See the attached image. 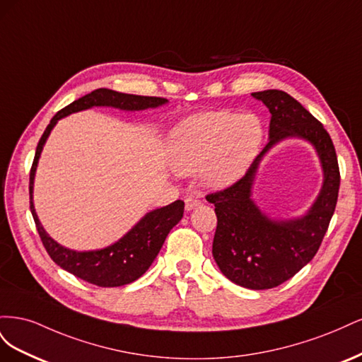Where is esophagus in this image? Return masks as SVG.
<instances>
[{"instance_id": "esophagus-1", "label": "esophagus", "mask_w": 362, "mask_h": 362, "mask_svg": "<svg viewBox=\"0 0 362 362\" xmlns=\"http://www.w3.org/2000/svg\"><path fill=\"white\" fill-rule=\"evenodd\" d=\"M184 204H185V211H192V210H194L196 206H199L202 202L198 198H193V196H189V198H185Z\"/></svg>"}]
</instances>
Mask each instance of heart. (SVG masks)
<instances>
[{
  "mask_svg": "<svg viewBox=\"0 0 362 362\" xmlns=\"http://www.w3.org/2000/svg\"><path fill=\"white\" fill-rule=\"evenodd\" d=\"M264 141V125L254 113L205 112L184 119L168 144L170 166L190 175L201 171L205 185L221 189L238 181Z\"/></svg>",
  "mask_w": 362,
  "mask_h": 362,
  "instance_id": "heart-1",
  "label": "heart"
}]
</instances>
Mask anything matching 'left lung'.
I'll return each mask as SVG.
<instances>
[{"label": "left lung", "mask_w": 362, "mask_h": 362, "mask_svg": "<svg viewBox=\"0 0 362 362\" xmlns=\"http://www.w3.org/2000/svg\"><path fill=\"white\" fill-rule=\"evenodd\" d=\"M272 115L269 144L242 180L206 196L214 204L217 228L213 257L223 275L237 286L267 290L281 286L314 258L335 211L339 169L332 140L306 108L282 90L252 93ZM300 138L313 145L324 170L322 189L300 218L272 219L251 199L259 163L279 141Z\"/></svg>", "instance_id": "1"}]
</instances>
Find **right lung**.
Instances as JSON below:
<instances>
[{
	"instance_id": "right-lung-1",
	"label": "right lung",
	"mask_w": 362,
	"mask_h": 362,
	"mask_svg": "<svg viewBox=\"0 0 362 362\" xmlns=\"http://www.w3.org/2000/svg\"><path fill=\"white\" fill-rule=\"evenodd\" d=\"M164 104H168V100H164V98L96 89L64 107L54 116L37 144L35 161H33L30 172V210L33 218H35L37 233L48 255L57 266L72 273L76 278L93 284V286L120 287L134 282L144 275L158 255L170 229L182 218L184 202L175 201L166 206L146 213L122 238L104 249L84 252L68 249L49 237L45 228L42 226L35 210V204H33V189H35V177L42 149L59 120L72 113L83 112L92 107H113L119 108V110L139 112L146 110V108H157Z\"/></svg>"
}]
</instances>
